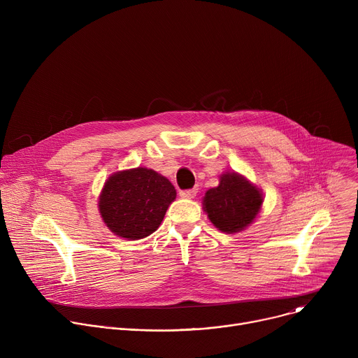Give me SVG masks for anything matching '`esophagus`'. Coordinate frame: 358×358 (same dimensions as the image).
Masks as SVG:
<instances>
[{
  "label": "esophagus",
  "instance_id": "34e87169",
  "mask_svg": "<svg viewBox=\"0 0 358 358\" xmlns=\"http://www.w3.org/2000/svg\"><path fill=\"white\" fill-rule=\"evenodd\" d=\"M196 192H198V188H192V189H185V191H181V192H180V195H181L182 198H187V199H192V198H195Z\"/></svg>",
  "mask_w": 358,
  "mask_h": 358
}]
</instances>
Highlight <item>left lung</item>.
Instances as JSON below:
<instances>
[{
  "mask_svg": "<svg viewBox=\"0 0 358 358\" xmlns=\"http://www.w3.org/2000/svg\"><path fill=\"white\" fill-rule=\"evenodd\" d=\"M262 203L264 194L258 185L235 171H227L220 176L218 187L203 195L202 210L217 229L236 234L257 220Z\"/></svg>",
  "mask_w": 358,
  "mask_h": 358,
  "instance_id": "obj_1",
  "label": "left lung"
}]
</instances>
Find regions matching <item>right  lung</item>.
Wrapping results in <instances>:
<instances>
[{
	"instance_id": "right-lung-1",
	"label": "right lung",
	"mask_w": 358,
	"mask_h": 358,
	"mask_svg": "<svg viewBox=\"0 0 358 358\" xmlns=\"http://www.w3.org/2000/svg\"><path fill=\"white\" fill-rule=\"evenodd\" d=\"M176 196L174 185L164 176L136 167L113 173L97 206L101 221L115 235L138 241L159 229Z\"/></svg>"
}]
</instances>
